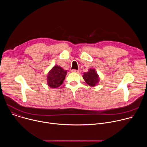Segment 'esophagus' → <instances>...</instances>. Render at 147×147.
Returning a JSON list of instances; mask_svg holds the SVG:
<instances>
[{
  "label": "esophagus",
  "mask_w": 147,
  "mask_h": 147,
  "mask_svg": "<svg viewBox=\"0 0 147 147\" xmlns=\"http://www.w3.org/2000/svg\"><path fill=\"white\" fill-rule=\"evenodd\" d=\"M71 71V72H74V73H79V71L78 70H76V69H73Z\"/></svg>",
  "instance_id": "34e87169"
}]
</instances>
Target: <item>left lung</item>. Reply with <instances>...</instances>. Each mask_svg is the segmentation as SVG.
Segmentation results:
<instances>
[{
	"label": "left lung",
	"mask_w": 147,
	"mask_h": 147,
	"mask_svg": "<svg viewBox=\"0 0 147 147\" xmlns=\"http://www.w3.org/2000/svg\"><path fill=\"white\" fill-rule=\"evenodd\" d=\"M85 81L90 86L94 87L99 81V77L95 69H89L87 73H84L82 76Z\"/></svg>",
	"instance_id": "1"
}]
</instances>
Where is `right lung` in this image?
I'll return each instance as SVG.
<instances>
[{
	"label": "right lung",
	"mask_w": 147,
	"mask_h": 147,
	"mask_svg": "<svg viewBox=\"0 0 147 147\" xmlns=\"http://www.w3.org/2000/svg\"><path fill=\"white\" fill-rule=\"evenodd\" d=\"M67 74V71L58 66H55L49 72L47 77L48 86L53 88L60 86Z\"/></svg>",
	"instance_id": "right-lung-1"
}]
</instances>
